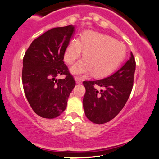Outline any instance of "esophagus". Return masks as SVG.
<instances>
[{
	"label": "esophagus",
	"mask_w": 159,
	"mask_h": 159,
	"mask_svg": "<svg viewBox=\"0 0 159 159\" xmlns=\"http://www.w3.org/2000/svg\"><path fill=\"white\" fill-rule=\"evenodd\" d=\"M75 80L77 84H81L82 82V80H81L80 78H78V77H75Z\"/></svg>",
	"instance_id": "1"
}]
</instances>
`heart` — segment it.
<instances>
[{"mask_svg": "<svg viewBox=\"0 0 159 159\" xmlns=\"http://www.w3.org/2000/svg\"><path fill=\"white\" fill-rule=\"evenodd\" d=\"M84 53V60L71 68L73 75H83L91 73L102 78L111 74L124 60L126 48L123 43L107 34L86 31L81 41L74 38L68 43L64 51L66 63L73 64Z\"/></svg>", "mask_w": 159, "mask_h": 159, "instance_id": "1", "label": "heart"}]
</instances>
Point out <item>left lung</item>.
Returning a JSON list of instances; mask_svg holds the SVG:
<instances>
[{"mask_svg":"<svg viewBox=\"0 0 159 159\" xmlns=\"http://www.w3.org/2000/svg\"><path fill=\"white\" fill-rule=\"evenodd\" d=\"M136 62L133 53L121 69L111 75L83 82L85 92L83 107L85 116L95 124L109 122L121 111L131 93ZM100 86L102 90L95 89Z\"/></svg>","mask_w":159,"mask_h":159,"instance_id":"1","label":"left lung"}]
</instances>
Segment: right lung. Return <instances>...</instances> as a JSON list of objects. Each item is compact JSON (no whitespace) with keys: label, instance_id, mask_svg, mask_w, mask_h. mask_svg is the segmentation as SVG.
<instances>
[{"label":"right lung","instance_id":"1","mask_svg":"<svg viewBox=\"0 0 159 159\" xmlns=\"http://www.w3.org/2000/svg\"><path fill=\"white\" fill-rule=\"evenodd\" d=\"M75 26L53 28L34 39L23 58L22 84L31 109L44 118L60 116L75 86L73 77L64 64V51ZM65 74L63 80L57 77Z\"/></svg>","mask_w":159,"mask_h":159}]
</instances>
